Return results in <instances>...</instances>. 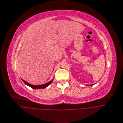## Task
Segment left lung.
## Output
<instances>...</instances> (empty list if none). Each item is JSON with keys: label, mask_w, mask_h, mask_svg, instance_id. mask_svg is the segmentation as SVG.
<instances>
[{"label": "left lung", "mask_w": 123, "mask_h": 123, "mask_svg": "<svg viewBox=\"0 0 123 123\" xmlns=\"http://www.w3.org/2000/svg\"><path fill=\"white\" fill-rule=\"evenodd\" d=\"M89 86H93V85H89Z\"/></svg>", "instance_id": "obj_1"}]
</instances>
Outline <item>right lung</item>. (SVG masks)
Here are the masks:
<instances>
[{
    "label": "right lung",
    "instance_id": "1",
    "mask_svg": "<svg viewBox=\"0 0 123 123\" xmlns=\"http://www.w3.org/2000/svg\"><path fill=\"white\" fill-rule=\"evenodd\" d=\"M22 80H23V81L24 82V83L27 86H30V87H31L33 89H43V88H45L46 87H47L49 85H50L53 81V80H51V81H50L49 82L46 83V84H43V85H39V86H34V85H32L27 82H26L24 80H23L22 79Z\"/></svg>",
    "mask_w": 123,
    "mask_h": 123
}]
</instances>
